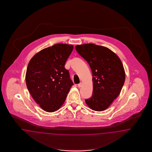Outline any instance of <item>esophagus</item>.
<instances>
[{
    "mask_svg": "<svg viewBox=\"0 0 152 152\" xmlns=\"http://www.w3.org/2000/svg\"><path fill=\"white\" fill-rule=\"evenodd\" d=\"M82 85H83V83H78V85H77L78 88H81V87L82 86Z\"/></svg>",
    "mask_w": 152,
    "mask_h": 152,
    "instance_id": "34e87169",
    "label": "esophagus"
}]
</instances>
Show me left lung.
I'll return each mask as SVG.
<instances>
[{
	"instance_id": "left-lung-1",
	"label": "left lung",
	"mask_w": 152,
	"mask_h": 152,
	"mask_svg": "<svg viewBox=\"0 0 152 152\" xmlns=\"http://www.w3.org/2000/svg\"><path fill=\"white\" fill-rule=\"evenodd\" d=\"M75 48L92 71V95L85 102L93 110H105L119 96L124 85L123 64L115 53L105 47L90 43L77 45Z\"/></svg>"
}]
</instances>
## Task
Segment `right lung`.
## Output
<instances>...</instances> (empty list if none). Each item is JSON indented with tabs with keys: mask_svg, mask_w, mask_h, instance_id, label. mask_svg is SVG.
<instances>
[{
	"mask_svg": "<svg viewBox=\"0 0 152 152\" xmlns=\"http://www.w3.org/2000/svg\"><path fill=\"white\" fill-rule=\"evenodd\" d=\"M73 48L72 45L56 44L39 51L28 64L26 75L28 90L46 111L58 110L74 85L64 67Z\"/></svg>",
	"mask_w": 152,
	"mask_h": 152,
	"instance_id": "1",
	"label": "right lung"
}]
</instances>
